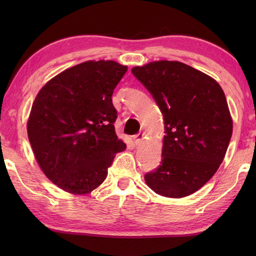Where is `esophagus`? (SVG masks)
I'll return each mask as SVG.
<instances>
[{"label":"esophagus","instance_id":"34e87169","mask_svg":"<svg viewBox=\"0 0 256 256\" xmlns=\"http://www.w3.org/2000/svg\"><path fill=\"white\" fill-rule=\"evenodd\" d=\"M143 138H144V133H138V134H136V135H134V143L135 144H140V142H142L143 140Z\"/></svg>","mask_w":256,"mask_h":256}]
</instances>
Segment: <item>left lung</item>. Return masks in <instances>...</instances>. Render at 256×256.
<instances>
[{"label": "left lung", "mask_w": 256, "mask_h": 256, "mask_svg": "<svg viewBox=\"0 0 256 256\" xmlns=\"http://www.w3.org/2000/svg\"><path fill=\"white\" fill-rule=\"evenodd\" d=\"M132 74L154 98L165 124L162 162L145 174L146 184L164 197L194 194L218 170L232 136L224 90L179 62H153Z\"/></svg>", "instance_id": "obj_1"}]
</instances>
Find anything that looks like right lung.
<instances>
[{
    "instance_id": "obj_1",
    "label": "right lung",
    "mask_w": 256,
    "mask_h": 256,
    "mask_svg": "<svg viewBox=\"0 0 256 256\" xmlns=\"http://www.w3.org/2000/svg\"><path fill=\"white\" fill-rule=\"evenodd\" d=\"M126 70L112 60L86 62L57 74L35 98L27 122L30 143L42 170L64 192H91L126 148L116 134L112 103Z\"/></svg>"
}]
</instances>
